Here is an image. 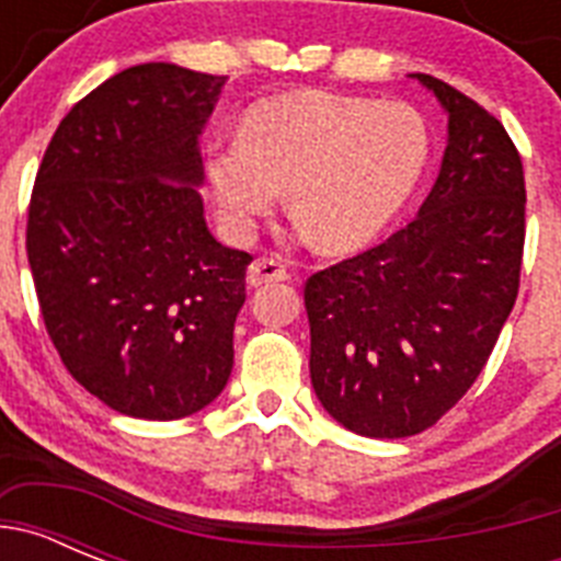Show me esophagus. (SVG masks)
I'll return each instance as SVG.
<instances>
[{"label":"esophagus","mask_w":561,"mask_h":561,"mask_svg":"<svg viewBox=\"0 0 561 561\" xmlns=\"http://www.w3.org/2000/svg\"><path fill=\"white\" fill-rule=\"evenodd\" d=\"M289 272L280 261L275 257H255L247 270V284L250 286H264V284H277V280H286Z\"/></svg>","instance_id":"1"}]
</instances>
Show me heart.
Instances as JSON below:
<instances>
[{
    "instance_id": "1",
    "label": "heart",
    "mask_w": 561,
    "mask_h": 561,
    "mask_svg": "<svg viewBox=\"0 0 561 561\" xmlns=\"http://www.w3.org/2000/svg\"><path fill=\"white\" fill-rule=\"evenodd\" d=\"M427 128L404 103L300 89L266 98L236 137L207 146L221 219L244 236L286 185L297 227L329 252L359 250L404 207L427 168Z\"/></svg>"
}]
</instances>
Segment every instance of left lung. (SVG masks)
<instances>
[{"label": "left lung", "instance_id": "1", "mask_svg": "<svg viewBox=\"0 0 561 561\" xmlns=\"http://www.w3.org/2000/svg\"><path fill=\"white\" fill-rule=\"evenodd\" d=\"M447 112L438 180L408 227L306 280L311 385L365 438L433 427L474 385L517 300L523 160L503 123L415 72Z\"/></svg>", "mask_w": 561, "mask_h": 561}]
</instances>
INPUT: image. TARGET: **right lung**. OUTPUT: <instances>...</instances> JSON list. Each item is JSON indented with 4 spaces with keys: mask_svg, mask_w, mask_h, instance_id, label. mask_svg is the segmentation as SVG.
Instances as JSON below:
<instances>
[{
    "mask_svg": "<svg viewBox=\"0 0 561 561\" xmlns=\"http://www.w3.org/2000/svg\"><path fill=\"white\" fill-rule=\"evenodd\" d=\"M225 87L137 64L69 108L27 210V261L67 370L131 419L199 413L225 390L252 255L219 244L196 187Z\"/></svg>",
    "mask_w": 561,
    "mask_h": 561,
    "instance_id": "right-lung-1",
    "label": "right lung"
}]
</instances>
